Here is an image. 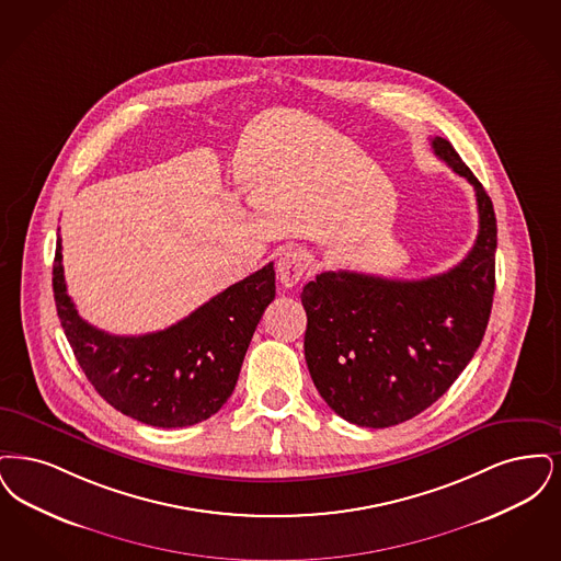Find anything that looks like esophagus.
<instances>
[{"mask_svg": "<svg viewBox=\"0 0 561 561\" xmlns=\"http://www.w3.org/2000/svg\"><path fill=\"white\" fill-rule=\"evenodd\" d=\"M310 262H312L310 255L306 251H299V249L283 253L276 262V272H278L280 283L285 287H295L301 280L304 272L310 266Z\"/></svg>", "mask_w": 561, "mask_h": 561, "instance_id": "obj_1", "label": "esophagus"}]
</instances>
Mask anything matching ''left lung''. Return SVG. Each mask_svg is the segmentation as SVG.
I'll list each match as a JSON object with an SVG mask.
<instances>
[{
    "instance_id": "obj_1",
    "label": "left lung",
    "mask_w": 561,
    "mask_h": 561,
    "mask_svg": "<svg viewBox=\"0 0 561 561\" xmlns=\"http://www.w3.org/2000/svg\"><path fill=\"white\" fill-rule=\"evenodd\" d=\"M436 157L473 186L478 239L461 264L421 280L322 272L301 304L306 363L324 402L360 427L404 423L455 383L486 333L494 295L496 218L484 186L444 138Z\"/></svg>"
}]
</instances>
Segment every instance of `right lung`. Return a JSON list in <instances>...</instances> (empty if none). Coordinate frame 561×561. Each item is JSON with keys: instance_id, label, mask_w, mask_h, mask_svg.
Instances as JSON below:
<instances>
[{"instance_id": "obj_1", "label": "right lung", "mask_w": 561, "mask_h": 561, "mask_svg": "<svg viewBox=\"0 0 561 561\" xmlns=\"http://www.w3.org/2000/svg\"><path fill=\"white\" fill-rule=\"evenodd\" d=\"M51 287L65 335L94 390L123 414L165 430L195 425L224 407L276 293L274 264H268L163 331L111 335L77 314L65 283L60 237Z\"/></svg>"}]
</instances>
